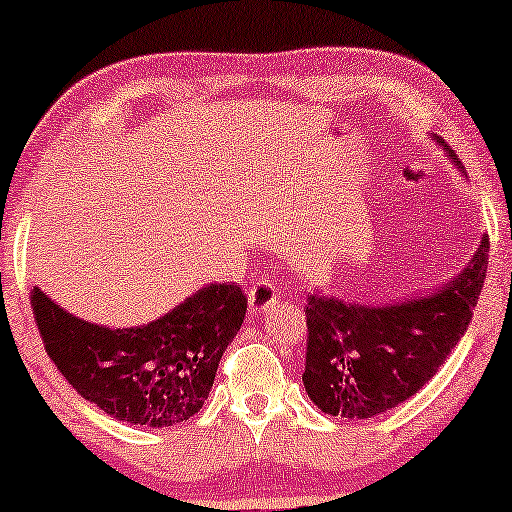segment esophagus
I'll list each match as a JSON object with an SVG mask.
<instances>
[{
    "label": "esophagus",
    "instance_id": "34e87169",
    "mask_svg": "<svg viewBox=\"0 0 512 512\" xmlns=\"http://www.w3.org/2000/svg\"><path fill=\"white\" fill-rule=\"evenodd\" d=\"M276 301H279V289H276L272 281L260 279V281H257V284L250 286L248 303H250V313L252 315L264 313V310L272 308Z\"/></svg>",
    "mask_w": 512,
    "mask_h": 512
}]
</instances>
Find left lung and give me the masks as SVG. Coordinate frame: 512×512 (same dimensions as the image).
<instances>
[{"label":"left lung","mask_w":512,"mask_h":512,"mask_svg":"<svg viewBox=\"0 0 512 512\" xmlns=\"http://www.w3.org/2000/svg\"><path fill=\"white\" fill-rule=\"evenodd\" d=\"M436 144L464 175L455 151L443 139ZM486 267L489 236H481L460 274L419 296L366 305L320 289L310 293L303 385L315 407L358 421L416 395L467 332Z\"/></svg>","instance_id":"8db88e82"}]
</instances>
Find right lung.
Listing matches in <instances>:
<instances>
[{
  "label": "right lung",
  "mask_w": 512,
  "mask_h": 512,
  "mask_svg": "<svg viewBox=\"0 0 512 512\" xmlns=\"http://www.w3.org/2000/svg\"><path fill=\"white\" fill-rule=\"evenodd\" d=\"M48 356L81 397L117 421L163 428L195 416L248 310L233 284H207L158 320L134 327L88 322L33 286Z\"/></svg>",
  "instance_id": "obj_1"
}]
</instances>
